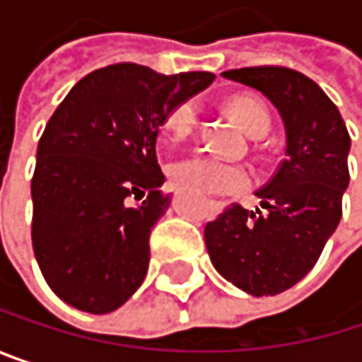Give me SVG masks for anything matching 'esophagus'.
Wrapping results in <instances>:
<instances>
[{"label": "esophagus", "instance_id": "esophagus-1", "mask_svg": "<svg viewBox=\"0 0 362 362\" xmlns=\"http://www.w3.org/2000/svg\"><path fill=\"white\" fill-rule=\"evenodd\" d=\"M209 207H211V211H214V214H218V211H220V203H214V201H211V203H209Z\"/></svg>", "mask_w": 362, "mask_h": 362}]
</instances>
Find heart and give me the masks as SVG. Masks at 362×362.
Instances as JSON below:
<instances>
[{
	"label": "heart",
	"instance_id": "b5f03b06",
	"mask_svg": "<svg viewBox=\"0 0 362 362\" xmlns=\"http://www.w3.org/2000/svg\"><path fill=\"white\" fill-rule=\"evenodd\" d=\"M228 112L239 123V127L252 136L262 138L270 127V117L266 109L252 98H235L228 103ZM199 125V103L186 98L172 107L165 115V132L174 142L188 138ZM170 176L174 184L188 188L199 194H235L252 184V174L235 163L220 161L209 155H190L172 165Z\"/></svg>",
	"mask_w": 362,
	"mask_h": 362
}]
</instances>
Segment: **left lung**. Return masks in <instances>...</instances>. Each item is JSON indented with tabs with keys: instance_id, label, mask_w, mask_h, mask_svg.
<instances>
[{
	"instance_id": "8db88e82",
	"label": "left lung",
	"mask_w": 362,
	"mask_h": 362,
	"mask_svg": "<svg viewBox=\"0 0 362 362\" xmlns=\"http://www.w3.org/2000/svg\"><path fill=\"white\" fill-rule=\"evenodd\" d=\"M222 77L262 92L285 125V159L255 194L266 209L230 205L205 226L216 270L255 298L302 281L335 233L348 188L350 136L337 107L306 75L287 66H245Z\"/></svg>"
}]
</instances>
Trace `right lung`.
<instances>
[{
  "instance_id": "1",
  "label": "right lung",
  "mask_w": 362,
  "mask_h": 362,
  "mask_svg": "<svg viewBox=\"0 0 362 362\" xmlns=\"http://www.w3.org/2000/svg\"><path fill=\"white\" fill-rule=\"evenodd\" d=\"M214 79L109 64L77 81L49 117L31 180V239L45 283L69 306L107 315L142 285L151 228L172 203L161 192L159 127Z\"/></svg>"
}]
</instances>
